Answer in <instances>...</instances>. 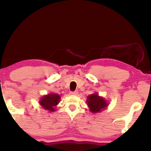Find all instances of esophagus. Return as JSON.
Instances as JSON below:
<instances>
[{
    "label": "esophagus",
    "instance_id": "esophagus-1",
    "mask_svg": "<svg viewBox=\"0 0 151 151\" xmlns=\"http://www.w3.org/2000/svg\"><path fill=\"white\" fill-rule=\"evenodd\" d=\"M78 91H71L70 92V94L71 95H78Z\"/></svg>",
    "mask_w": 151,
    "mask_h": 151
}]
</instances>
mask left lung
I'll return each mask as SVG.
<instances>
[{"mask_svg": "<svg viewBox=\"0 0 151 151\" xmlns=\"http://www.w3.org/2000/svg\"><path fill=\"white\" fill-rule=\"evenodd\" d=\"M86 103H87L90 111L92 113L102 112L104 109L108 107L109 104L108 101L103 97L99 96L98 93L88 96Z\"/></svg>", "mask_w": 151, "mask_h": 151, "instance_id": "obj_1", "label": "left lung"}]
</instances>
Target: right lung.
Returning a JSON list of instances; mask_svg holds the SVG:
<instances>
[{"label": "right lung", "mask_w": 151, "mask_h": 151, "mask_svg": "<svg viewBox=\"0 0 151 151\" xmlns=\"http://www.w3.org/2000/svg\"><path fill=\"white\" fill-rule=\"evenodd\" d=\"M60 101V96L59 94L51 93L47 95H45L40 98L39 104L45 110L49 112H54L55 108Z\"/></svg>", "instance_id": "add662e5"}]
</instances>
